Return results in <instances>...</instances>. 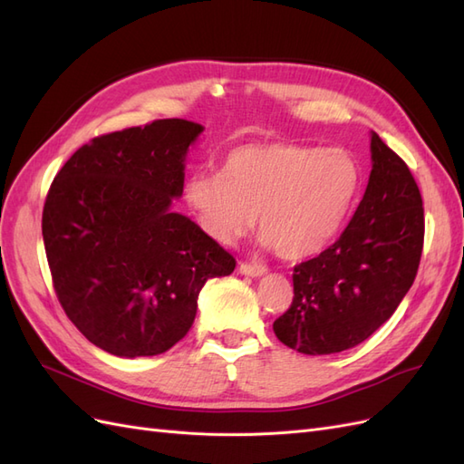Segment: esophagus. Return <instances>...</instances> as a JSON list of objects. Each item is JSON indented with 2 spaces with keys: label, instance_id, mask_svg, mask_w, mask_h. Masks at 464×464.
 Returning a JSON list of instances; mask_svg holds the SVG:
<instances>
[{
  "label": "esophagus",
  "instance_id": "1",
  "mask_svg": "<svg viewBox=\"0 0 464 464\" xmlns=\"http://www.w3.org/2000/svg\"><path fill=\"white\" fill-rule=\"evenodd\" d=\"M239 272H241V275H245V276L256 278V276H263L265 275L266 266H263V265H251V263H241L239 265Z\"/></svg>",
  "mask_w": 464,
  "mask_h": 464
}]
</instances>
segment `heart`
Returning a JSON list of instances; mask_svg holds the SVG:
<instances>
[{
  "instance_id": "obj_1",
  "label": "heart",
  "mask_w": 464,
  "mask_h": 464,
  "mask_svg": "<svg viewBox=\"0 0 464 464\" xmlns=\"http://www.w3.org/2000/svg\"><path fill=\"white\" fill-rule=\"evenodd\" d=\"M361 189V169L341 149L294 142H248L231 149L219 174L198 172L186 204L211 239L229 245L253 227L290 260L331 243Z\"/></svg>"
}]
</instances>
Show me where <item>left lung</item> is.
<instances>
[{
  "label": "left lung",
  "mask_w": 464,
  "mask_h": 464,
  "mask_svg": "<svg viewBox=\"0 0 464 464\" xmlns=\"http://www.w3.org/2000/svg\"><path fill=\"white\" fill-rule=\"evenodd\" d=\"M366 192L345 231L294 266V300L272 329L304 354L359 345L388 322L415 280L423 251V201L413 176L376 133Z\"/></svg>",
  "instance_id": "left-lung-1"
}]
</instances>
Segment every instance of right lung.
Masks as SVG:
<instances>
[{
    "label": "right lung",
    "mask_w": 464,
    "mask_h": 464,
    "mask_svg": "<svg viewBox=\"0 0 464 464\" xmlns=\"http://www.w3.org/2000/svg\"><path fill=\"white\" fill-rule=\"evenodd\" d=\"M204 127L157 119L92 139L46 194L43 241L56 298L80 334L115 356H152L194 324L198 294L235 258L180 213L188 147Z\"/></svg>",
    "instance_id": "1"
}]
</instances>
